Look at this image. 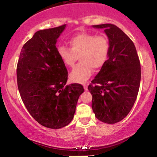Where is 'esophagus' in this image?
<instances>
[{"mask_svg":"<svg viewBox=\"0 0 157 157\" xmlns=\"http://www.w3.org/2000/svg\"><path fill=\"white\" fill-rule=\"evenodd\" d=\"M83 87L85 89V90H87V85H86V84H84L83 85Z\"/></svg>","mask_w":157,"mask_h":157,"instance_id":"1","label":"esophagus"}]
</instances>
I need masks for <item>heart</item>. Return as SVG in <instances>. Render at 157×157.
I'll return each instance as SVG.
<instances>
[{
	"label": "heart",
	"mask_w": 157,
	"mask_h": 157,
	"mask_svg": "<svg viewBox=\"0 0 157 157\" xmlns=\"http://www.w3.org/2000/svg\"><path fill=\"white\" fill-rule=\"evenodd\" d=\"M70 48L60 46L58 55L67 67H72L79 57L80 63L70 74V79L76 83L85 82L92 75L93 68L99 69L109 58V41L105 34L79 33L70 39Z\"/></svg>",
	"instance_id": "1"
}]
</instances>
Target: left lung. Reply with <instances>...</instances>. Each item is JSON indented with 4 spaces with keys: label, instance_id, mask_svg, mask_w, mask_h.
Masks as SVG:
<instances>
[{
    "label": "left lung",
    "instance_id": "8db88e82",
    "mask_svg": "<svg viewBox=\"0 0 157 157\" xmlns=\"http://www.w3.org/2000/svg\"><path fill=\"white\" fill-rule=\"evenodd\" d=\"M93 27L104 28L110 48L106 63L88 86L92 108L97 119L113 124L127 116L137 99L140 62L134 43L120 28L113 24Z\"/></svg>",
    "mask_w": 157,
    "mask_h": 157
}]
</instances>
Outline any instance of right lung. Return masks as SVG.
Wrapping results in <instances>:
<instances>
[{
  "label": "right lung",
  "instance_id": "1",
  "mask_svg": "<svg viewBox=\"0 0 157 157\" xmlns=\"http://www.w3.org/2000/svg\"><path fill=\"white\" fill-rule=\"evenodd\" d=\"M65 25L39 30L24 44L17 65V82L25 107L44 127L59 129L71 122L80 84L66 85L67 71L56 44Z\"/></svg>",
  "mask_w": 157,
  "mask_h": 157
}]
</instances>
